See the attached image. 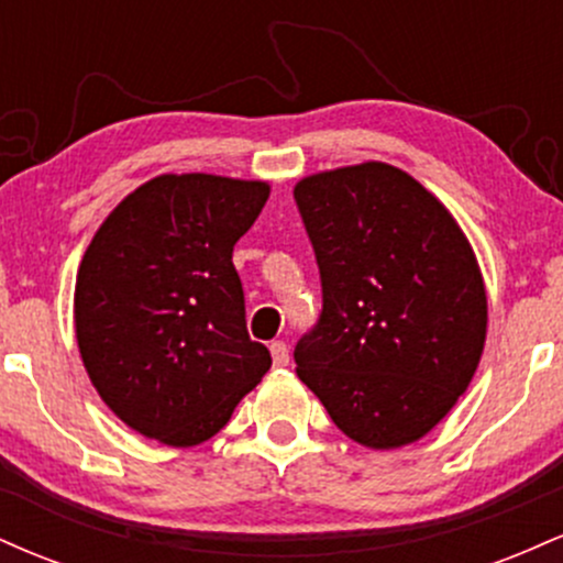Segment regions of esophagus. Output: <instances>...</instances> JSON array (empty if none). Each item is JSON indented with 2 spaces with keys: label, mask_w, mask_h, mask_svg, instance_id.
<instances>
[{
  "label": "esophagus",
  "mask_w": 563,
  "mask_h": 563,
  "mask_svg": "<svg viewBox=\"0 0 563 563\" xmlns=\"http://www.w3.org/2000/svg\"><path fill=\"white\" fill-rule=\"evenodd\" d=\"M269 352H273V363H275V367H286V365H288L290 354H288V344H286V341H273V344H269Z\"/></svg>",
  "instance_id": "esophagus-1"
}]
</instances>
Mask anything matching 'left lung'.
Masks as SVG:
<instances>
[{
  "instance_id": "1",
  "label": "left lung",
  "mask_w": 563,
  "mask_h": 563,
  "mask_svg": "<svg viewBox=\"0 0 563 563\" xmlns=\"http://www.w3.org/2000/svg\"><path fill=\"white\" fill-rule=\"evenodd\" d=\"M294 198L322 280L296 373L363 448L418 442L468 389L487 339L466 232L434 192L380 161L309 174Z\"/></svg>"
}]
</instances>
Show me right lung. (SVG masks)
<instances>
[{
  "instance_id": "add662e5",
  "label": "right lung",
  "mask_w": 563,
  "mask_h": 563,
  "mask_svg": "<svg viewBox=\"0 0 563 563\" xmlns=\"http://www.w3.org/2000/svg\"><path fill=\"white\" fill-rule=\"evenodd\" d=\"M269 198L262 179L161 174L106 217L76 273L81 363L129 429L206 442L273 365L245 331L232 249Z\"/></svg>"
}]
</instances>
